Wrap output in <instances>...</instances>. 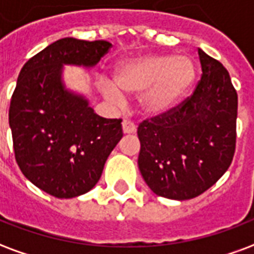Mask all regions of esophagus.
I'll use <instances>...</instances> for the list:
<instances>
[{
    "instance_id": "obj_1",
    "label": "esophagus",
    "mask_w": 254,
    "mask_h": 254,
    "mask_svg": "<svg viewBox=\"0 0 254 254\" xmlns=\"http://www.w3.org/2000/svg\"><path fill=\"white\" fill-rule=\"evenodd\" d=\"M122 130H124L125 134H132V133L136 132V125L132 121L125 120V121L122 122Z\"/></svg>"
}]
</instances>
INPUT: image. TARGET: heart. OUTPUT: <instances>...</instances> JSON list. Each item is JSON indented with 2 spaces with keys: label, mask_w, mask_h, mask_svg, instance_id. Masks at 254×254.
Returning <instances> with one entry per match:
<instances>
[{
  "label": "heart",
  "mask_w": 254,
  "mask_h": 254,
  "mask_svg": "<svg viewBox=\"0 0 254 254\" xmlns=\"http://www.w3.org/2000/svg\"><path fill=\"white\" fill-rule=\"evenodd\" d=\"M196 67L189 56L151 54L125 60L113 71V84L102 91L113 102L121 94L136 95L138 105L149 116H161L179 105L194 84Z\"/></svg>",
  "instance_id": "heart-1"
}]
</instances>
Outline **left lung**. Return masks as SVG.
Listing matches in <instances>:
<instances>
[{"label":"left lung","mask_w":254,"mask_h":254,"mask_svg":"<svg viewBox=\"0 0 254 254\" xmlns=\"http://www.w3.org/2000/svg\"><path fill=\"white\" fill-rule=\"evenodd\" d=\"M202 78L171 112L137 127L138 168L159 196L176 200L203 194L230 167L236 151L237 91L221 62L198 50Z\"/></svg>","instance_id":"left-lung-1"}]
</instances>
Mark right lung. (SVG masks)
<instances>
[{"label":"right lung","mask_w":254,"mask_h":254,"mask_svg":"<svg viewBox=\"0 0 254 254\" xmlns=\"http://www.w3.org/2000/svg\"><path fill=\"white\" fill-rule=\"evenodd\" d=\"M112 44L65 37L20 71L9 108L14 157L28 180L55 198H74L97 185L121 140V118H103L62 83L63 64H97Z\"/></svg>","instance_id":"right-lung-1"}]
</instances>
